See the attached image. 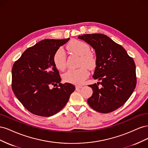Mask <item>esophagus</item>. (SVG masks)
Segmentation results:
<instances>
[{"label":"esophagus","instance_id":"1","mask_svg":"<svg viewBox=\"0 0 148 148\" xmlns=\"http://www.w3.org/2000/svg\"><path fill=\"white\" fill-rule=\"evenodd\" d=\"M82 86H80V85H77V86H76V89H81V88H82Z\"/></svg>","mask_w":148,"mask_h":148}]
</instances>
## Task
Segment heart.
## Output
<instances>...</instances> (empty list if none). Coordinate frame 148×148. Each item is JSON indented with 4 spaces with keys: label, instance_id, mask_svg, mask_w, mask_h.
I'll return each instance as SVG.
<instances>
[{
    "label": "heart",
    "instance_id": "obj_1",
    "mask_svg": "<svg viewBox=\"0 0 148 148\" xmlns=\"http://www.w3.org/2000/svg\"><path fill=\"white\" fill-rule=\"evenodd\" d=\"M70 51L80 56L79 65H84L89 69H92L96 65V60L93 53L90 52L88 44L79 40H72L67 45ZM53 62L57 69L64 70L66 66V57L64 51L62 48L58 49L53 56ZM89 75L86 67L82 66L78 69L69 70L64 75L65 82L75 84H82Z\"/></svg>",
    "mask_w": 148,
    "mask_h": 148
}]
</instances>
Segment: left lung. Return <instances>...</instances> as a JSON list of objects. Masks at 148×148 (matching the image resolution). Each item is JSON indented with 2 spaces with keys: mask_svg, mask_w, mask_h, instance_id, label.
Masks as SVG:
<instances>
[{
  "mask_svg": "<svg viewBox=\"0 0 148 148\" xmlns=\"http://www.w3.org/2000/svg\"><path fill=\"white\" fill-rule=\"evenodd\" d=\"M78 38L95 50L96 66L92 77L101 81L89 85L93 93L88 104L98 112L110 113L123 106L136 87L135 62L122 46L105 34H86Z\"/></svg>",
  "mask_w": 148,
  "mask_h": 148,
  "instance_id": "left-lung-1",
  "label": "left lung"
}]
</instances>
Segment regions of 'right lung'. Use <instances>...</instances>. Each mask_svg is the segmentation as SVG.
Returning <instances> with one entry per match:
<instances>
[{"label": "right lung", "instance_id": "1", "mask_svg": "<svg viewBox=\"0 0 148 148\" xmlns=\"http://www.w3.org/2000/svg\"><path fill=\"white\" fill-rule=\"evenodd\" d=\"M69 39L42 40L26 49L13 64L12 90L31 113L41 117L57 114L75 91L73 84L60 83L59 70L53 62L56 50Z\"/></svg>", "mask_w": 148, "mask_h": 148}]
</instances>
